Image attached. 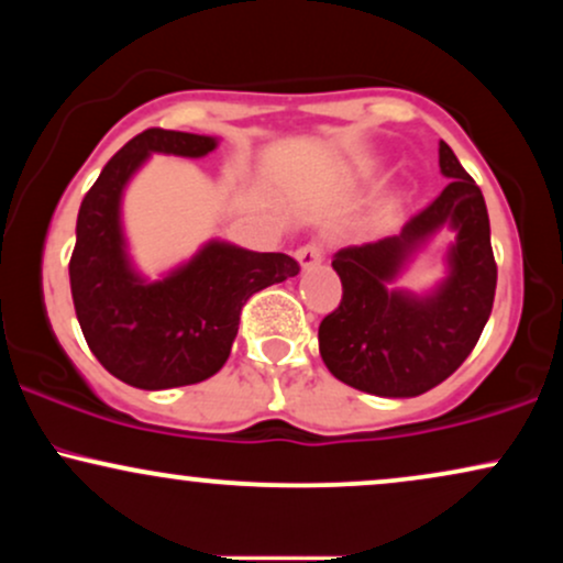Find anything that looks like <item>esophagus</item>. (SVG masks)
<instances>
[{
  "mask_svg": "<svg viewBox=\"0 0 563 563\" xmlns=\"http://www.w3.org/2000/svg\"><path fill=\"white\" fill-rule=\"evenodd\" d=\"M322 256H325V251H322L320 243H307L296 251V262L301 264V269L318 267V264L322 262Z\"/></svg>",
  "mask_w": 563,
  "mask_h": 563,
  "instance_id": "1",
  "label": "esophagus"
}]
</instances>
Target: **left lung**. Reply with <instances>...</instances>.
I'll list each match as a JSON object with an SVG mask.
<instances>
[{"label":"left lung","mask_w":563,"mask_h":563,"mask_svg":"<svg viewBox=\"0 0 563 563\" xmlns=\"http://www.w3.org/2000/svg\"><path fill=\"white\" fill-rule=\"evenodd\" d=\"M439 169L448 187L405 219L397 235L333 254L344 296L320 322V357L352 389L391 399L434 389L463 365L493 312L497 267L487 203L448 142H439ZM442 229L456 232L449 273L423 295L399 289L398 277Z\"/></svg>","instance_id":"1"}]
</instances>
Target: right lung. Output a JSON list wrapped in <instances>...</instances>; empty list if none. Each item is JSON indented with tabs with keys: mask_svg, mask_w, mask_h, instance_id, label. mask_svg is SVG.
Masks as SVG:
<instances>
[{
	"mask_svg": "<svg viewBox=\"0 0 563 563\" xmlns=\"http://www.w3.org/2000/svg\"><path fill=\"white\" fill-rule=\"evenodd\" d=\"M217 145L209 134L147 129L108 161L81 200L68 264L76 318L100 365L137 389L214 376L230 357L243 303L299 275L288 254H260L219 238L158 280L134 267L121 222L126 185L153 153L203 158Z\"/></svg>",
	"mask_w": 563,
	"mask_h": 563,
	"instance_id": "right-lung-1",
	"label": "right lung"
}]
</instances>
